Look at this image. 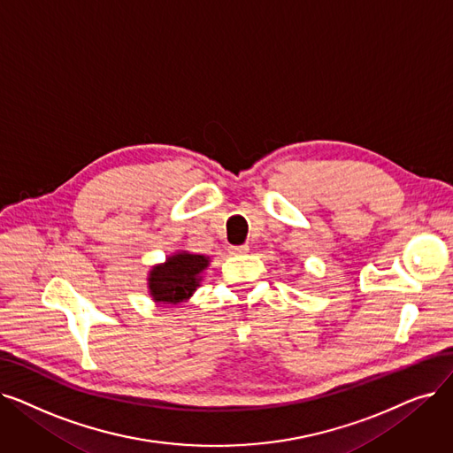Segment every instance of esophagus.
<instances>
[{"instance_id": "34e87169", "label": "esophagus", "mask_w": 453, "mask_h": 453, "mask_svg": "<svg viewBox=\"0 0 453 453\" xmlns=\"http://www.w3.org/2000/svg\"><path fill=\"white\" fill-rule=\"evenodd\" d=\"M248 244H242V246H229V253L231 255H244L248 253Z\"/></svg>"}]
</instances>
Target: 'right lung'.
Here are the masks:
<instances>
[{"label": "right lung", "instance_id": "obj_1", "mask_svg": "<svg viewBox=\"0 0 453 453\" xmlns=\"http://www.w3.org/2000/svg\"><path fill=\"white\" fill-rule=\"evenodd\" d=\"M211 265L209 255L178 250L165 263L148 272V294L157 305H180L198 290L203 272Z\"/></svg>", "mask_w": 453, "mask_h": 453}]
</instances>
